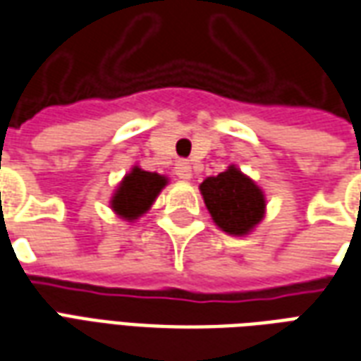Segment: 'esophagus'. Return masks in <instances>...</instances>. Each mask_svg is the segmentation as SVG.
Instances as JSON below:
<instances>
[{
	"instance_id": "1",
	"label": "esophagus",
	"mask_w": 361,
	"mask_h": 361,
	"mask_svg": "<svg viewBox=\"0 0 361 361\" xmlns=\"http://www.w3.org/2000/svg\"><path fill=\"white\" fill-rule=\"evenodd\" d=\"M176 176L183 181L191 180V164H189L188 160H180V162L176 164Z\"/></svg>"
}]
</instances>
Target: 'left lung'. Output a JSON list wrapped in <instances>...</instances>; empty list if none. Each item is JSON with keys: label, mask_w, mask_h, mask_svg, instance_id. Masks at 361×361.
<instances>
[{"label": "left lung", "mask_w": 361, "mask_h": 361, "mask_svg": "<svg viewBox=\"0 0 361 361\" xmlns=\"http://www.w3.org/2000/svg\"><path fill=\"white\" fill-rule=\"evenodd\" d=\"M199 189L211 219L226 234L247 235L265 219V191L235 164L209 176Z\"/></svg>", "instance_id": "8db88e82"}]
</instances>
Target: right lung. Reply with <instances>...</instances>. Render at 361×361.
Wrapping results in <instances>:
<instances>
[{
    "label": "right lung",
    "instance_id": "1",
    "mask_svg": "<svg viewBox=\"0 0 361 361\" xmlns=\"http://www.w3.org/2000/svg\"><path fill=\"white\" fill-rule=\"evenodd\" d=\"M168 185V178L157 172H147L135 164L119 181L110 199L114 214L126 222H135L150 211L160 191Z\"/></svg>",
    "mask_w": 361,
    "mask_h": 361
}]
</instances>
